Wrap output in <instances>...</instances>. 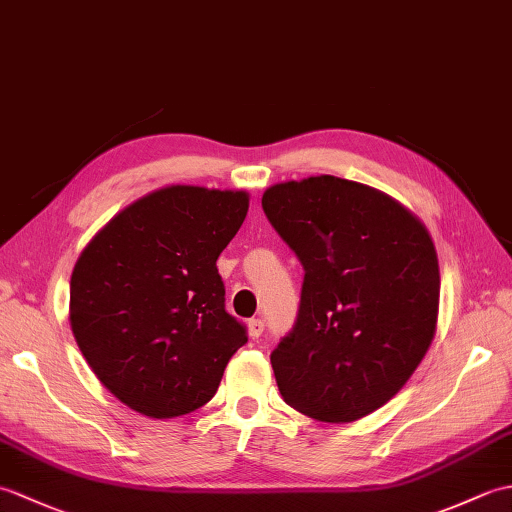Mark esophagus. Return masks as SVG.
I'll list each match as a JSON object with an SVG mask.
<instances>
[{
  "label": "esophagus",
  "mask_w": 512,
  "mask_h": 512,
  "mask_svg": "<svg viewBox=\"0 0 512 512\" xmlns=\"http://www.w3.org/2000/svg\"><path fill=\"white\" fill-rule=\"evenodd\" d=\"M248 334L253 336V339H259V336L264 334V321L262 319H250L248 321Z\"/></svg>",
  "instance_id": "esophagus-1"
}]
</instances>
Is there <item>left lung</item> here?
<instances>
[{
    "label": "left lung",
    "mask_w": 512,
    "mask_h": 512,
    "mask_svg": "<svg viewBox=\"0 0 512 512\" xmlns=\"http://www.w3.org/2000/svg\"><path fill=\"white\" fill-rule=\"evenodd\" d=\"M262 206L306 270L295 330L270 354L279 394L314 420L363 418L436 336V244L391 195L336 176L273 184Z\"/></svg>",
    "instance_id": "1"
}]
</instances>
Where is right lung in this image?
Returning <instances> with one entry per match:
<instances>
[{"label":"right lung","instance_id":"obj_1","mask_svg":"<svg viewBox=\"0 0 512 512\" xmlns=\"http://www.w3.org/2000/svg\"><path fill=\"white\" fill-rule=\"evenodd\" d=\"M248 193L171 184L116 213L81 250L70 328L103 387L147 418L206 405L248 336L224 310L217 257Z\"/></svg>","mask_w":512,"mask_h":512}]
</instances>
